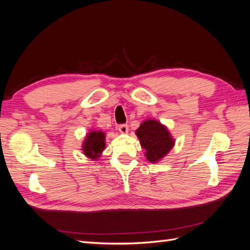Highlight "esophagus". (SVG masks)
<instances>
[{"label":"esophagus","instance_id":"34e87169","mask_svg":"<svg viewBox=\"0 0 250 250\" xmlns=\"http://www.w3.org/2000/svg\"><path fill=\"white\" fill-rule=\"evenodd\" d=\"M119 131L121 133H127L128 132V126L126 124H122V125H119Z\"/></svg>","mask_w":250,"mask_h":250}]
</instances>
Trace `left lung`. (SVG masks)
<instances>
[{"mask_svg":"<svg viewBox=\"0 0 250 250\" xmlns=\"http://www.w3.org/2000/svg\"><path fill=\"white\" fill-rule=\"evenodd\" d=\"M135 134L140 140L142 148L146 150L147 161L152 164L162 161L175 145V140L167 126L154 119L143 121L135 130Z\"/></svg>","mask_w":250,"mask_h":250,"instance_id":"obj_1","label":"left lung"}]
</instances>
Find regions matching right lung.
Returning <instances> with one entry per match:
<instances>
[{"label": "right lung", "mask_w": 250, "mask_h": 250, "mask_svg": "<svg viewBox=\"0 0 250 250\" xmlns=\"http://www.w3.org/2000/svg\"><path fill=\"white\" fill-rule=\"evenodd\" d=\"M105 132L89 130L82 143V152L92 161H98L105 149Z\"/></svg>", "instance_id": "right-lung-1"}]
</instances>
